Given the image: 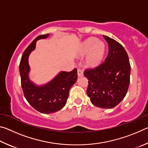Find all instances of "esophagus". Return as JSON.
Wrapping results in <instances>:
<instances>
[{"label":"esophagus","mask_w":148,"mask_h":148,"mask_svg":"<svg viewBox=\"0 0 148 148\" xmlns=\"http://www.w3.org/2000/svg\"><path fill=\"white\" fill-rule=\"evenodd\" d=\"M84 75V71L83 70H82L81 69L78 68L77 69V76H82Z\"/></svg>","instance_id":"obj_1"}]
</instances>
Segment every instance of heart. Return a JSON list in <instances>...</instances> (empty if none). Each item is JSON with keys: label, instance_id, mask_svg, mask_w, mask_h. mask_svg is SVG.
Here are the masks:
<instances>
[{"label": "heart", "instance_id": "heart-1", "mask_svg": "<svg viewBox=\"0 0 148 148\" xmlns=\"http://www.w3.org/2000/svg\"><path fill=\"white\" fill-rule=\"evenodd\" d=\"M105 50V45L98 39L90 38L84 42L82 46V53L89 55L87 57V63L89 66H95L98 64L102 59Z\"/></svg>", "mask_w": 148, "mask_h": 148}]
</instances>
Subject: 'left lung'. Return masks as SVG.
I'll list each match as a JSON object with an SVG mask.
<instances>
[{"instance_id":"obj_1","label":"left lung","mask_w":148,"mask_h":148,"mask_svg":"<svg viewBox=\"0 0 148 148\" xmlns=\"http://www.w3.org/2000/svg\"><path fill=\"white\" fill-rule=\"evenodd\" d=\"M103 36L108 44L107 57L97 66L86 69L84 74L89 79L87 94L92 104L102 108H112L124 99L128 91L131 64L121 44Z\"/></svg>"}]
</instances>
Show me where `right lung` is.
I'll return each instance as SVG.
<instances>
[{
    "instance_id": "right-lung-1",
    "label": "right lung",
    "mask_w": 148,
    "mask_h": 148,
    "mask_svg": "<svg viewBox=\"0 0 148 148\" xmlns=\"http://www.w3.org/2000/svg\"><path fill=\"white\" fill-rule=\"evenodd\" d=\"M47 36L48 34L37 36L24 51L19 63L21 84L24 96L32 107L43 114L54 113L64 106L70 89L77 77V69L75 68L71 72H60L51 82L44 86H36L30 82L28 77L29 56L34 49L36 41Z\"/></svg>"
}]
</instances>
